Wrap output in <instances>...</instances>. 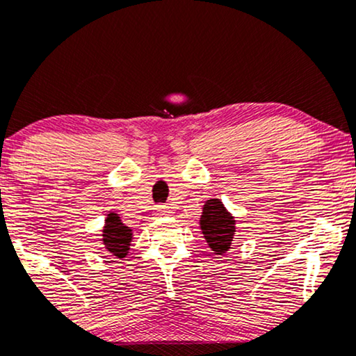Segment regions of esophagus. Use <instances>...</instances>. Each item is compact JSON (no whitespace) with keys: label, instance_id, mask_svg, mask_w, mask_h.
Returning <instances> with one entry per match:
<instances>
[{"label":"esophagus","instance_id":"obj_1","mask_svg":"<svg viewBox=\"0 0 356 356\" xmlns=\"http://www.w3.org/2000/svg\"><path fill=\"white\" fill-rule=\"evenodd\" d=\"M155 214H157V216H170L172 212H170L169 206H157V207H155Z\"/></svg>","mask_w":356,"mask_h":356}]
</instances>
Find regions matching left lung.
Instances as JSON below:
<instances>
[{
  "label": "left lung",
  "instance_id": "8db88e82",
  "mask_svg": "<svg viewBox=\"0 0 356 356\" xmlns=\"http://www.w3.org/2000/svg\"><path fill=\"white\" fill-rule=\"evenodd\" d=\"M201 232L214 254H226L236 236V219L220 199H207L199 219Z\"/></svg>",
  "mask_w": 356,
  "mask_h": 356
}]
</instances>
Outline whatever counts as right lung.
I'll return each instance as SVG.
<instances>
[{
  "label": "right lung",
  "instance_id": "obj_1",
  "mask_svg": "<svg viewBox=\"0 0 356 356\" xmlns=\"http://www.w3.org/2000/svg\"><path fill=\"white\" fill-rule=\"evenodd\" d=\"M132 239V227L125 226L117 212H108L104 227H102V243H104V248L107 249L108 254L115 259H124L129 254L130 246H132L130 244Z\"/></svg>",
  "mask_w": 356,
  "mask_h": 356
}]
</instances>
